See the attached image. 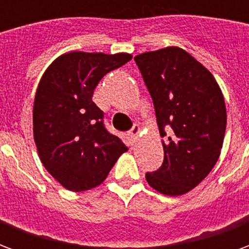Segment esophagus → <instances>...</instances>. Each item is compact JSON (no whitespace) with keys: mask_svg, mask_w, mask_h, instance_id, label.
Segmentation results:
<instances>
[{"mask_svg":"<svg viewBox=\"0 0 249 249\" xmlns=\"http://www.w3.org/2000/svg\"><path fill=\"white\" fill-rule=\"evenodd\" d=\"M140 132H141V128H140V125H135L132 129L128 132V136H129V139L132 141H136L137 140V137H139V135H140Z\"/></svg>","mask_w":249,"mask_h":249,"instance_id":"obj_1","label":"esophagus"}]
</instances>
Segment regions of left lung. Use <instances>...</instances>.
<instances>
[{"mask_svg":"<svg viewBox=\"0 0 249 249\" xmlns=\"http://www.w3.org/2000/svg\"><path fill=\"white\" fill-rule=\"evenodd\" d=\"M151 93L164 161L146 173L148 184L167 196L197 187L212 171L223 148L227 110L213 74L178 46L135 57Z\"/></svg>","mask_w":249,"mask_h":249,"instance_id":"left-lung-1","label":"left lung"}]
</instances>
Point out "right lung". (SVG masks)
<instances>
[{"label":"right lung","instance_id":"right-lung-1","mask_svg":"<svg viewBox=\"0 0 249 249\" xmlns=\"http://www.w3.org/2000/svg\"><path fill=\"white\" fill-rule=\"evenodd\" d=\"M130 60L129 53L68 52L41 77L33 107L36 146L46 171L71 192L100 185L128 151L105 129L92 97L107 73Z\"/></svg>","mask_w":249,"mask_h":249}]
</instances>
